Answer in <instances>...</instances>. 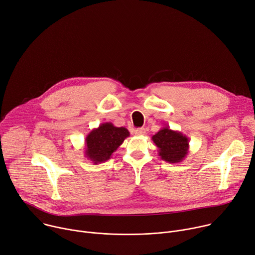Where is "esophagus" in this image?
<instances>
[{
    "label": "esophagus",
    "mask_w": 255,
    "mask_h": 255,
    "mask_svg": "<svg viewBox=\"0 0 255 255\" xmlns=\"http://www.w3.org/2000/svg\"><path fill=\"white\" fill-rule=\"evenodd\" d=\"M145 128H136V129H134V133L136 134V135H143V134H145Z\"/></svg>",
    "instance_id": "1"
}]
</instances>
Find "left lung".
<instances>
[{
    "label": "left lung",
    "mask_w": 255,
    "mask_h": 255,
    "mask_svg": "<svg viewBox=\"0 0 255 255\" xmlns=\"http://www.w3.org/2000/svg\"><path fill=\"white\" fill-rule=\"evenodd\" d=\"M152 140L158 148L161 159L168 163H179L188 154V137L181 131L173 130L167 126L155 133Z\"/></svg>",
    "instance_id": "obj_1"
}]
</instances>
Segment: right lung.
I'll list each match as a JSON object with an SVG mask.
<instances>
[{
    "instance_id": "1",
    "label": "right lung",
    "mask_w": 255,
    "mask_h": 255,
    "mask_svg": "<svg viewBox=\"0 0 255 255\" xmlns=\"http://www.w3.org/2000/svg\"><path fill=\"white\" fill-rule=\"evenodd\" d=\"M128 135L129 131L126 128L115 127L111 123L101 124L85 139V157L94 164L105 162Z\"/></svg>"
}]
</instances>
